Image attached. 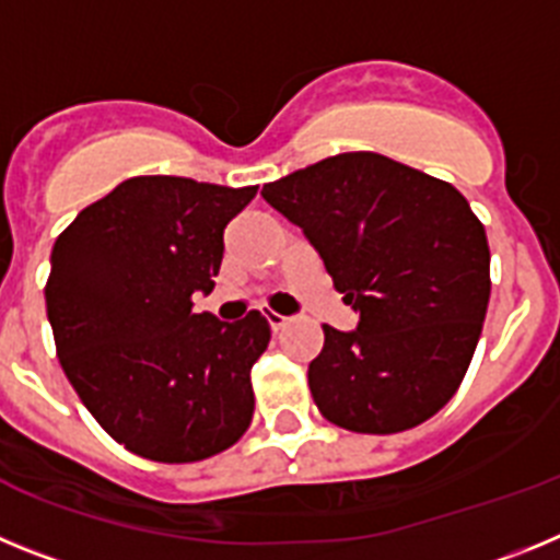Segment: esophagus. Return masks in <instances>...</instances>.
<instances>
[{
	"mask_svg": "<svg viewBox=\"0 0 560 560\" xmlns=\"http://www.w3.org/2000/svg\"><path fill=\"white\" fill-rule=\"evenodd\" d=\"M266 323L271 325V330H283L289 325V316L277 314V311H266Z\"/></svg>",
	"mask_w": 560,
	"mask_h": 560,
	"instance_id": "esophagus-1",
	"label": "esophagus"
}]
</instances>
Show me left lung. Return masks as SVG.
Instances as JSON below:
<instances>
[{
	"label": "left lung",
	"instance_id": "8db88e82",
	"mask_svg": "<svg viewBox=\"0 0 560 560\" xmlns=\"http://www.w3.org/2000/svg\"><path fill=\"white\" fill-rule=\"evenodd\" d=\"M300 226L353 330L323 325L308 364L319 412L341 429L395 434L446 407L471 364L491 296L485 226L457 187L373 151L336 153L264 185Z\"/></svg>",
	"mask_w": 560,
	"mask_h": 560
}]
</instances>
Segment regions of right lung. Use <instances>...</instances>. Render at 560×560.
Here are the masks:
<instances>
[{
	"label": "right lung",
	"mask_w": 560,
	"mask_h": 560,
	"mask_svg": "<svg viewBox=\"0 0 560 560\" xmlns=\"http://www.w3.org/2000/svg\"><path fill=\"white\" fill-rule=\"evenodd\" d=\"M257 187L133 176L78 212L49 257L47 316L83 407L156 463L224 452L255 412L252 364L271 339L260 311L196 314L215 289L224 230Z\"/></svg>",
	"instance_id": "1"
}]
</instances>
